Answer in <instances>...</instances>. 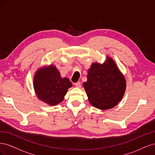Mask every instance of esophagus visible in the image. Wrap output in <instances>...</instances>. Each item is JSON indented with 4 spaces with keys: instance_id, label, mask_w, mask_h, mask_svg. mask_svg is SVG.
I'll return each mask as SVG.
<instances>
[{
    "instance_id": "esophagus-1",
    "label": "esophagus",
    "mask_w": 155,
    "mask_h": 155,
    "mask_svg": "<svg viewBox=\"0 0 155 155\" xmlns=\"http://www.w3.org/2000/svg\"><path fill=\"white\" fill-rule=\"evenodd\" d=\"M74 85H75V87H78V88L81 87V83L80 82H77L76 83H74Z\"/></svg>"
}]
</instances>
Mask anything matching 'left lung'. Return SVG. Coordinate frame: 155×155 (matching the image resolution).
<instances>
[{"label":"left lung","mask_w":155,"mask_h":155,"mask_svg":"<svg viewBox=\"0 0 155 155\" xmlns=\"http://www.w3.org/2000/svg\"><path fill=\"white\" fill-rule=\"evenodd\" d=\"M90 104L100 110L110 109L118 105L126 89L125 76L112 58L93 63L88 70L87 81L83 83Z\"/></svg>","instance_id":"obj_1"}]
</instances>
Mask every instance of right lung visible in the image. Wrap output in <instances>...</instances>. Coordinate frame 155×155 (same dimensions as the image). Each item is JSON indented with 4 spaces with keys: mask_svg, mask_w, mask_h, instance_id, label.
<instances>
[{
    "mask_svg": "<svg viewBox=\"0 0 155 155\" xmlns=\"http://www.w3.org/2000/svg\"><path fill=\"white\" fill-rule=\"evenodd\" d=\"M34 88L38 99L50 106L62 102L68 89L72 87L67 78H62L54 64L39 68L34 76Z\"/></svg>",
    "mask_w": 155,
    "mask_h": 155,
    "instance_id": "1",
    "label": "right lung"
}]
</instances>
